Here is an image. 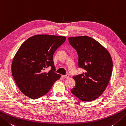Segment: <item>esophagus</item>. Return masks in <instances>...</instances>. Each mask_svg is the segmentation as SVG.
<instances>
[{"label": "esophagus", "mask_w": 126, "mask_h": 126, "mask_svg": "<svg viewBox=\"0 0 126 126\" xmlns=\"http://www.w3.org/2000/svg\"><path fill=\"white\" fill-rule=\"evenodd\" d=\"M69 76H70L69 74H66L65 75H62V77L64 78H65V79H68V78H69Z\"/></svg>", "instance_id": "obj_1"}]
</instances>
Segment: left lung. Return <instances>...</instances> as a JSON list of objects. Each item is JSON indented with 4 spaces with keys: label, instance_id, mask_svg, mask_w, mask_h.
Listing matches in <instances>:
<instances>
[{
    "label": "left lung",
    "instance_id": "obj_1",
    "mask_svg": "<svg viewBox=\"0 0 126 126\" xmlns=\"http://www.w3.org/2000/svg\"><path fill=\"white\" fill-rule=\"evenodd\" d=\"M69 43L77 51L79 67L85 71L73 76L76 85L71 92L84 102L102 95L109 82L112 71L111 57L107 49L88 36L69 37Z\"/></svg>",
    "mask_w": 126,
    "mask_h": 126
}]
</instances>
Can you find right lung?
<instances>
[{"instance_id": "obj_1", "label": "right lung", "mask_w": 126, "mask_h": 126, "mask_svg": "<svg viewBox=\"0 0 126 126\" xmlns=\"http://www.w3.org/2000/svg\"><path fill=\"white\" fill-rule=\"evenodd\" d=\"M65 40V36L41 34L30 37L22 44L12 61L11 72L23 94L38 99L60 79L61 75L55 73L53 56ZM49 66L51 70L46 72Z\"/></svg>"}]
</instances>
